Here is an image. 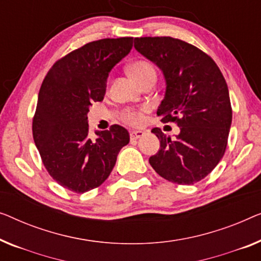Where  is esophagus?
I'll return each mask as SVG.
<instances>
[{"mask_svg":"<svg viewBox=\"0 0 261 261\" xmlns=\"http://www.w3.org/2000/svg\"><path fill=\"white\" fill-rule=\"evenodd\" d=\"M142 137H145V132H142V130L130 132V139L132 140H138V139L142 138Z\"/></svg>","mask_w":261,"mask_h":261,"instance_id":"1","label":"esophagus"}]
</instances>
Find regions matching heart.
Returning <instances> with one entry per match:
<instances>
[{
    "mask_svg": "<svg viewBox=\"0 0 261 261\" xmlns=\"http://www.w3.org/2000/svg\"><path fill=\"white\" fill-rule=\"evenodd\" d=\"M128 70H129L132 76H133L140 85H141L145 80H147V79L156 77L155 68H154L152 63L146 61V60H139V61L133 62L129 67H128ZM146 112L147 108L145 107L139 109H126V111L122 113V120L126 123L132 124V126H141L143 121H145Z\"/></svg>",
    "mask_w": 261,
    "mask_h": 261,
    "instance_id": "heart-1",
    "label": "heart"
}]
</instances>
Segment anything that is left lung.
<instances>
[{
    "label": "left lung",
    "mask_w": 261,
    "mask_h": 261,
    "mask_svg": "<svg viewBox=\"0 0 261 261\" xmlns=\"http://www.w3.org/2000/svg\"><path fill=\"white\" fill-rule=\"evenodd\" d=\"M134 47L164 71L166 94L156 114L180 127L175 138L153 128L160 149L149 164L171 182H198L213 171L227 147L232 107L224 75L205 51L174 37H135Z\"/></svg>",
    "instance_id": "obj_1"
}]
</instances>
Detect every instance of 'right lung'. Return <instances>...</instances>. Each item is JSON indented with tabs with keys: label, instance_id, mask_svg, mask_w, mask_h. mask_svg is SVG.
I'll list each match as a JSON object with an SVG mask.
<instances>
[{
	"label": "right lung",
	"instance_id": "obj_1",
	"mask_svg": "<svg viewBox=\"0 0 261 261\" xmlns=\"http://www.w3.org/2000/svg\"><path fill=\"white\" fill-rule=\"evenodd\" d=\"M132 47L133 37L86 43L58 60L41 85L34 142L49 175L75 193L102 185L129 142L127 129L119 124L92 139L87 114L90 105L103 100L109 71Z\"/></svg>",
	"mask_w": 261,
	"mask_h": 261
}]
</instances>
